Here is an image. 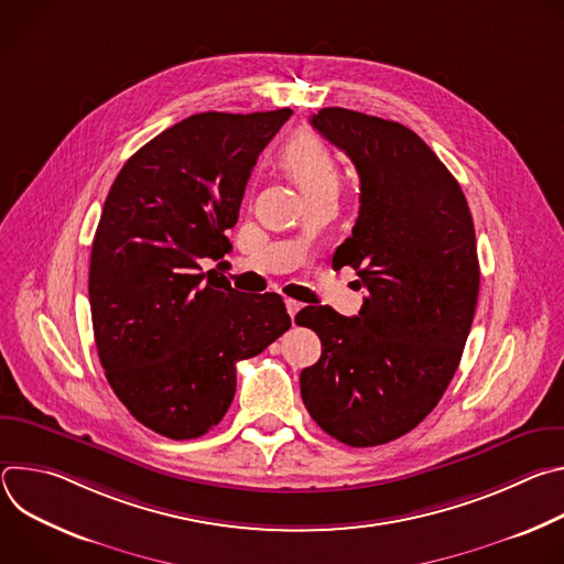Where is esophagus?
<instances>
[{"instance_id": "1", "label": "esophagus", "mask_w": 564, "mask_h": 564, "mask_svg": "<svg viewBox=\"0 0 564 564\" xmlns=\"http://www.w3.org/2000/svg\"><path fill=\"white\" fill-rule=\"evenodd\" d=\"M285 307H288V314H290V316H292V321H294L296 312L301 310V303H299V301H294V299H285Z\"/></svg>"}]
</instances>
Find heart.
I'll return each mask as SVG.
<instances>
[{
	"label": "heart",
	"mask_w": 564,
	"mask_h": 564,
	"mask_svg": "<svg viewBox=\"0 0 564 564\" xmlns=\"http://www.w3.org/2000/svg\"><path fill=\"white\" fill-rule=\"evenodd\" d=\"M283 163L305 196L339 185V170L330 149L314 135L292 138L283 151Z\"/></svg>",
	"instance_id": "obj_1"
}]
</instances>
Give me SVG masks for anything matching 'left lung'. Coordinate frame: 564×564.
Segmentation results:
<instances>
[{"mask_svg": "<svg viewBox=\"0 0 564 564\" xmlns=\"http://www.w3.org/2000/svg\"><path fill=\"white\" fill-rule=\"evenodd\" d=\"M310 124L359 174V216L333 263L355 268L368 296L357 316L328 305L296 314L321 339L301 399L335 440L377 446L413 431L459 366L479 292L473 218L459 183L409 127L341 107Z\"/></svg>", "mask_w": 564, "mask_h": 564, "instance_id": "obj_1", "label": "left lung"}]
</instances>
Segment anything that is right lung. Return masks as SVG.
I'll list each match as a JSON object with an SVG mask.
<instances>
[{
	"label": "right lung",
	"mask_w": 564,
	"mask_h": 564,
	"mask_svg": "<svg viewBox=\"0 0 564 564\" xmlns=\"http://www.w3.org/2000/svg\"><path fill=\"white\" fill-rule=\"evenodd\" d=\"M290 109L196 113L138 149L116 176L91 248L98 357L127 411L170 440L216 426L236 361L290 330L279 294L240 296L218 261L259 153Z\"/></svg>",
	"instance_id": "right-lung-1"
}]
</instances>
